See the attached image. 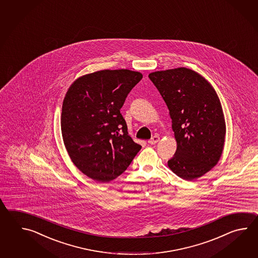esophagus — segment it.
Instances as JSON below:
<instances>
[{"label": "esophagus", "instance_id": "1", "mask_svg": "<svg viewBox=\"0 0 258 258\" xmlns=\"http://www.w3.org/2000/svg\"><path fill=\"white\" fill-rule=\"evenodd\" d=\"M159 141V137H158V136H154L151 139H149V140H148V144H150V145H155V144H157Z\"/></svg>", "mask_w": 258, "mask_h": 258}]
</instances>
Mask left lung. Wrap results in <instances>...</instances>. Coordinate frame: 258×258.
<instances>
[{
  "label": "left lung",
  "mask_w": 258,
  "mask_h": 258,
  "mask_svg": "<svg viewBox=\"0 0 258 258\" xmlns=\"http://www.w3.org/2000/svg\"><path fill=\"white\" fill-rule=\"evenodd\" d=\"M170 110L177 149L168 161L176 175L192 181L219 162L224 147L226 124L213 87L185 67L148 75Z\"/></svg>",
  "instance_id": "1"
}]
</instances>
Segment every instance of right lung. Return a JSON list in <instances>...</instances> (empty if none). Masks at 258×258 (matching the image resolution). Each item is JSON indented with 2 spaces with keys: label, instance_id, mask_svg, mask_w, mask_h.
I'll return each instance as SVG.
<instances>
[{
  "label": "right lung",
  "instance_id": "obj_1",
  "mask_svg": "<svg viewBox=\"0 0 258 258\" xmlns=\"http://www.w3.org/2000/svg\"><path fill=\"white\" fill-rule=\"evenodd\" d=\"M142 77L127 69L101 70L77 78L66 92L60 117L63 143L73 163L94 181L114 180L142 148L128 135L120 112Z\"/></svg>",
  "mask_w": 258,
  "mask_h": 258
}]
</instances>
